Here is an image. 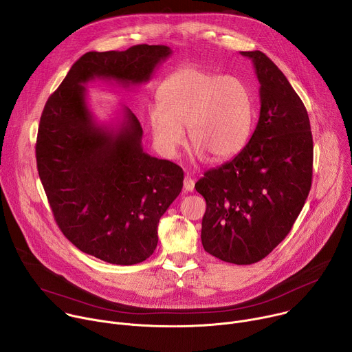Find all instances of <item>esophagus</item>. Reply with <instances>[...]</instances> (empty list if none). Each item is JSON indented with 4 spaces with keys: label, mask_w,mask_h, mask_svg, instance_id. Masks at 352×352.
I'll list each match as a JSON object with an SVG mask.
<instances>
[{
    "label": "esophagus",
    "mask_w": 352,
    "mask_h": 352,
    "mask_svg": "<svg viewBox=\"0 0 352 352\" xmlns=\"http://www.w3.org/2000/svg\"><path fill=\"white\" fill-rule=\"evenodd\" d=\"M184 189L186 192H192L195 189V181L190 177H188V175L184 178Z\"/></svg>",
    "instance_id": "esophagus-1"
}]
</instances>
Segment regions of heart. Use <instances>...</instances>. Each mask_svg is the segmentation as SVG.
Returning <instances> with one entry per match:
<instances>
[{
  "instance_id": "b5f03b06",
  "label": "heart",
  "mask_w": 352,
  "mask_h": 352,
  "mask_svg": "<svg viewBox=\"0 0 352 352\" xmlns=\"http://www.w3.org/2000/svg\"><path fill=\"white\" fill-rule=\"evenodd\" d=\"M159 104L148 111V122L168 157L185 143V128L199 155L232 157L246 144L255 120L254 96L241 78L202 69L171 74L159 87Z\"/></svg>"
}]
</instances>
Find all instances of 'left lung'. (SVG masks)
<instances>
[{
	"label": "left lung",
	"mask_w": 352,
	"mask_h": 352,
	"mask_svg": "<svg viewBox=\"0 0 352 352\" xmlns=\"http://www.w3.org/2000/svg\"><path fill=\"white\" fill-rule=\"evenodd\" d=\"M252 60L261 83L255 132L231 160L195 188L206 200L202 245L234 265L266 258L291 231L312 185L314 139L308 111L284 74L262 52Z\"/></svg>",
	"instance_id": "left-lung-1"
}]
</instances>
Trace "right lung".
Wrapping results in <instances>:
<instances>
[{"label":"right lung","mask_w":352,"mask_h":352,"mask_svg":"<svg viewBox=\"0 0 352 352\" xmlns=\"http://www.w3.org/2000/svg\"><path fill=\"white\" fill-rule=\"evenodd\" d=\"M167 45L89 52L69 69L44 106L36 142L38 177L63 234L82 252L113 265L146 261L157 226L184 182V171L148 156L129 109L118 126L96 122L85 85L94 79L142 85L168 58Z\"/></svg>","instance_id":"obj_1"}]
</instances>
